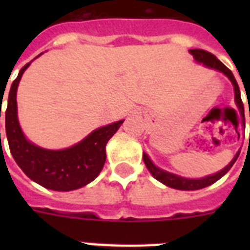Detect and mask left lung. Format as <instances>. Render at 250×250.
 Returning a JSON list of instances; mask_svg holds the SVG:
<instances>
[{"instance_id": "obj_1", "label": "left lung", "mask_w": 250, "mask_h": 250, "mask_svg": "<svg viewBox=\"0 0 250 250\" xmlns=\"http://www.w3.org/2000/svg\"><path fill=\"white\" fill-rule=\"evenodd\" d=\"M190 54L194 57V60L197 61L198 63H204L205 66L210 68H214V70H218V71L223 72L229 80L231 83L233 84V88H235V101H236V105L240 110L241 115L244 118V104L241 101V96H240V89H239V85H237V82L235 79V76L231 72L229 67H226L225 64L222 63L221 61L218 60L217 57L211 54V53L206 52V50H202V49H190L189 50ZM245 121V119H243ZM240 152L236 153V156L233 157V160L229 164V166H226L223 170H221L219 172L214 175H210V176H206V178L202 179H187L182 178V176H178V175L171 174V172H167V171L162 170L160 167H157L153 165V162L149 160V157L143 153V160H144V164L146 166V168L149 170V172L154 176V178L158 180V182L164 183L167 187H171V188H175V189H182V190H196V189H201V188H205V187L213 184L217 180L223 176L225 174L229 172V170L233 166V164L236 162L237 157H239Z\"/></svg>"}]
</instances>
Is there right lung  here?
<instances>
[{
    "mask_svg": "<svg viewBox=\"0 0 250 250\" xmlns=\"http://www.w3.org/2000/svg\"><path fill=\"white\" fill-rule=\"evenodd\" d=\"M27 63L10 88L5 111L6 136L13 158L29 179L52 190H72L97 178L106 161V144L125 121L101 127L79 144L63 150H48L29 143L21 132L17 115V89ZM1 118V110H0Z\"/></svg>",
    "mask_w": 250,
    "mask_h": 250,
    "instance_id": "add662e5",
    "label": "right lung"
}]
</instances>
